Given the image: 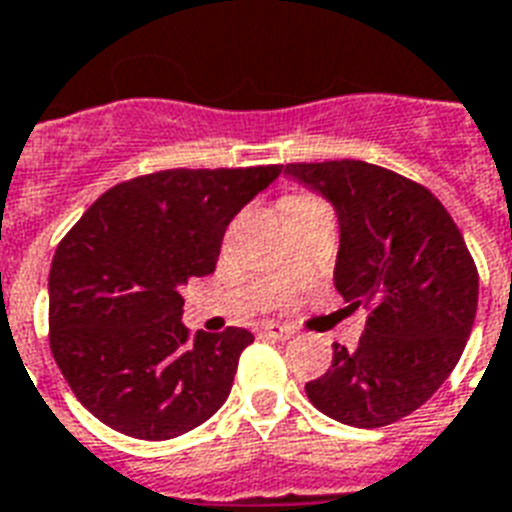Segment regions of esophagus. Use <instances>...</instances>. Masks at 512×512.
<instances>
[{
    "instance_id": "esophagus-1",
    "label": "esophagus",
    "mask_w": 512,
    "mask_h": 512,
    "mask_svg": "<svg viewBox=\"0 0 512 512\" xmlns=\"http://www.w3.org/2000/svg\"><path fill=\"white\" fill-rule=\"evenodd\" d=\"M265 336H270V339H281V342H286V339H292L294 331L289 326H276V323H268V326L260 328Z\"/></svg>"
}]
</instances>
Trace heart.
I'll use <instances>...</instances> for the list:
<instances>
[{
	"label": "heart",
	"instance_id": "1",
	"mask_svg": "<svg viewBox=\"0 0 512 512\" xmlns=\"http://www.w3.org/2000/svg\"><path fill=\"white\" fill-rule=\"evenodd\" d=\"M313 205H323L318 197H310V194H289L284 199V207H313Z\"/></svg>",
	"mask_w": 512,
	"mask_h": 512
}]
</instances>
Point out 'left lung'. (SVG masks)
Segmentation results:
<instances>
[{"label": "left lung", "instance_id": "obj_1", "mask_svg": "<svg viewBox=\"0 0 512 512\" xmlns=\"http://www.w3.org/2000/svg\"><path fill=\"white\" fill-rule=\"evenodd\" d=\"M334 202L342 228L334 284L371 315L355 350L334 344L307 400L357 429L402 421L458 365L479 305V270L447 207L418 181L363 160L289 162Z\"/></svg>", "mask_w": 512, "mask_h": 512}]
</instances>
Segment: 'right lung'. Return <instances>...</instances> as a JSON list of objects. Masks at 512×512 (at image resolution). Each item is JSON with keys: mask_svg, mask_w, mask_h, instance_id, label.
<instances>
[{"mask_svg": "<svg viewBox=\"0 0 512 512\" xmlns=\"http://www.w3.org/2000/svg\"><path fill=\"white\" fill-rule=\"evenodd\" d=\"M284 165L173 168L112 186L62 236L49 270V350L94 418L162 442L226 402L255 336L191 334L181 289L215 270L226 226Z\"/></svg>", "mask_w": 512, "mask_h": 512, "instance_id": "add662e5", "label": "right lung"}]
</instances>
